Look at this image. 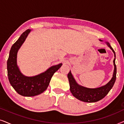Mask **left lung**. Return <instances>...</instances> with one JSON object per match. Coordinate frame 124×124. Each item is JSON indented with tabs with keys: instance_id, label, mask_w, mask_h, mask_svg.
Here are the masks:
<instances>
[{
	"instance_id": "8db88e82",
	"label": "left lung",
	"mask_w": 124,
	"mask_h": 124,
	"mask_svg": "<svg viewBox=\"0 0 124 124\" xmlns=\"http://www.w3.org/2000/svg\"><path fill=\"white\" fill-rule=\"evenodd\" d=\"M100 41H103L99 39ZM106 43L114 53L115 59L113 60V65H114V70H113V76L111 80L106 85L101 87L94 89L87 88L80 85L76 82L73 76L71 71L68 74V78L70 86V91L73 95L79 101L87 103L96 102L102 99L106 96L111 89L112 88L116 79V65L115 64V59H116V54L115 51L110 46L109 43L106 42Z\"/></svg>"
}]
</instances>
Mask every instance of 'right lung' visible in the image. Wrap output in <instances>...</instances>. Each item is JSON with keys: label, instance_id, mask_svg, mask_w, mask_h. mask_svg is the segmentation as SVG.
Masks as SVG:
<instances>
[{"label": "right lung", "instance_id": "right-lung-1", "mask_svg": "<svg viewBox=\"0 0 124 124\" xmlns=\"http://www.w3.org/2000/svg\"><path fill=\"white\" fill-rule=\"evenodd\" d=\"M31 30L28 29L21 35L13 44L7 60L8 79L18 94L23 96H34L43 93L47 89L54 74L62 67V63L53 65L38 75L28 77L22 73L17 64L18 50L25 42Z\"/></svg>", "mask_w": 124, "mask_h": 124}]
</instances>
